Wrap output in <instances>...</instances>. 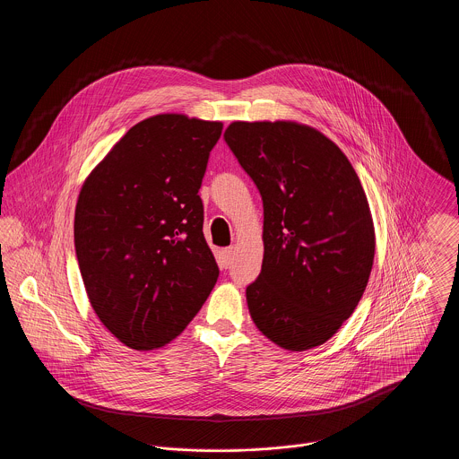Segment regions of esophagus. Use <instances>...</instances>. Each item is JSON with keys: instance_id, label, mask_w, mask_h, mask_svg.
I'll list each match as a JSON object with an SVG mask.
<instances>
[{"instance_id": "34e87169", "label": "esophagus", "mask_w": 459, "mask_h": 459, "mask_svg": "<svg viewBox=\"0 0 459 459\" xmlns=\"http://www.w3.org/2000/svg\"><path fill=\"white\" fill-rule=\"evenodd\" d=\"M221 260H222L224 268L231 266V263L235 260V249H233V247H226V249H222V251H221Z\"/></svg>"}]
</instances>
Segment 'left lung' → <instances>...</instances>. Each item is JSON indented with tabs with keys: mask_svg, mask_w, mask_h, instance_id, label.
<instances>
[{
	"mask_svg": "<svg viewBox=\"0 0 459 459\" xmlns=\"http://www.w3.org/2000/svg\"><path fill=\"white\" fill-rule=\"evenodd\" d=\"M224 139L263 199L262 272L246 290L255 325L284 350L328 341L351 316L375 260L360 180L335 143L295 122H233Z\"/></svg>",
	"mask_w": 459,
	"mask_h": 459,
	"instance_id": "1",
	"label": "left lung"
}]
</instances>
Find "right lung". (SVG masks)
<instances>
[{
  "instance_id": "add662e5",
  "label": "right lung",
  "mask_w": 459,
  "mask_h": 459,
  "mask_svg": "<svg viewBox=\"0 0 459 459\" xmlns=\"http://www.w3.org/2000/svg\"><path fill=\"white\" fill-rule=\"evenodd\" d=\"M221 132V122L186 115L146 118L82 184L74 219L79 270L95 315L129 348L173 341L217 282L197 193Z\"/></svg>"
}]
</instances>
